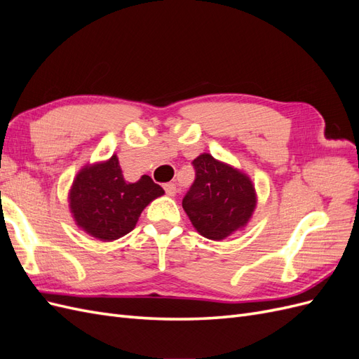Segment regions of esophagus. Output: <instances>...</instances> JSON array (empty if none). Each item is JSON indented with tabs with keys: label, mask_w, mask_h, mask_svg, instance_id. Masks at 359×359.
<instances>
[{
	"label": "esophagus",
	"mask_w": 359,
	"mask_h": 359,
	"mask_svg": "<svg viewBox=\"0 0 359 359\" xmlns=\"http://www.w3.org/2000/svg\"><path fill=\"white\" fill-rule=\"evenodd\" d=\"M165 191H166L168 196H175L178 189L173 182H168V184H165Z\"/></svg>",
	"instance_id": "34e87169"
}]
</instances>
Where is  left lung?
<instances>
[{"instance_id": "obj_1", "label": "left lung", "mask_w": 359, "mask_h": 359, "mask_svg": "<svg viewBox=\"0 0 359 359\" xmlns=\"http://www.w3.org/2000/svg\"><path fill=\"white\" fill-rule=\"evenodd\" d=\"M196 169L182 208L202 236L226 240L252 220L257 205L255 184L245 172L203 153L193 160Z\"/></svg>"}]
</instances>
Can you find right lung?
<instances>
[{
	"label": "right lung",
	"instance_id": "1",
	"mask_svg": "<svg viewBox=\"0 0 359 359\" xmlns=\"http://www.w3.org/2000/svg\"><path fill=\"white\" fill-rule=\"evenodd\" d=\"M163 190L151 177L126 181L118 156L86 163L69 190V208L76 226L103 243L118 240L135 229L140 214Z\"/></svg>",
	"mask_w": 359,
	"mask_h": 359
}]
</instances>
